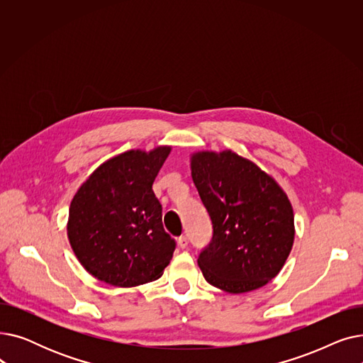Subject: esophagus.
<instances>
[{"mask_svg": "<svg viewBox=\"0 0 363 363\" xmlns=\"http://www.w3.org/2000/svg\"><path fill=\"white\" fill-rule=\"evenodd\" d=\"M178 245L181 247V249H186V247H188V238H186L185 235L179 237V240H178Z\"/></svg>", "mask_w": 363, "mask_h": 363, "instance_id": "obj_1", "label": "esophagus"}]
</instances>
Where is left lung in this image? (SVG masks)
Segmentation results:
<instances>
[{"mask_svg":"<svg viewBox=\"0 0 363 363\" xmlns=\"http://www.w3.org/2000/svg\"><path fill=\"white\" fill-rule=\"evenodd\" d=\"M191 178L213 225L197 260L213 287L241 294L264 287L294 242L293 206L275 178L233 150L196 151Z\"/></svg>","mask_w":363,"mask_h":363,"instance_id":"obj_1","label":"left lung"}]
</instances>
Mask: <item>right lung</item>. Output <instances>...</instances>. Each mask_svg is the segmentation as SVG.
<instances>
[{
  "label": "right lung",
  "mask_w": 363,
  "mask_h": 363,
  "mask_svg": "<svg viewBox=\"0 0 363 363\" xmlns=\"http://www.w3.org/2000/svg\"><path fill=\"white\" fill-rule=\"evenodd\" d=\"M170 145L129 150L101 163L74 193L67 238L84 269L114 287H137L163 275L175 241L163 230L152 193Z\"/></svg>",
  "instance_id": "1"
}]
</instances>
